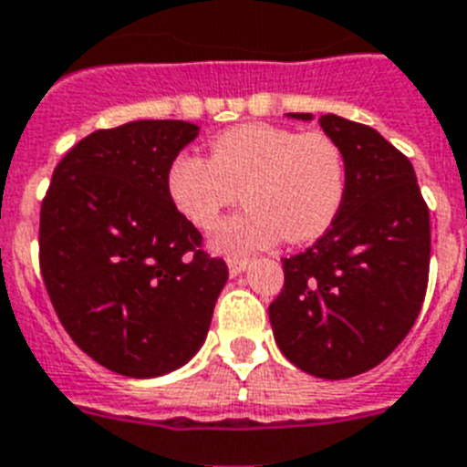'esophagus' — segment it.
I'll return each mask as SVG.
<instances>
[{
	"mask_svg": "<svg viewBox=\"0 0 467 467\" xmlns=\"http://www.w3.org/2000/svg\"><path fill=\"white\" fill-rule=\"evenodd\" d=\"M246 264H249V261H246V258H242V256H230V258H227V270H230V275H233V277L240 275L242 270L246 268Z\"/></svg>",
	"mask_w": 467,
	"mask_h": 467,
	"instance_id": "obj_1",
	"label": "esophagus"
}]
</instances>
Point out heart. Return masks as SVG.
<instances>
[{"instance_id": "heart-1", "label": "heart", "mask_w": 467, "mask_h": 467, "mask_svg": "<svg viewBox=\"0 0 467 467\" xmlns=\"http://www.w3.org/2000/svg\"><path fill=\"white\" fill-rule=\"evenodd\" d=\"M166 194L199 230H211L242 194L244 209L211 237V249L225 256L265 249L280 237L306 244L323 237L342 211L347 159L325 132L244 123L215 137L209 159L175 156L166 168Z\"/></svg>"}]
</instances>
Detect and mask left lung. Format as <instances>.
Instances as JSON below:
<instances>
[{
    "label": "left lung",
    "mask_w": 467,
    "mask_h": 467,
    "mask_svg": "<svg viewBox=\"0 0 467 467\" xmlns=\"http://www.w3.org/2000/svg\"><path fill=\"white\" fill-rule=\"evenodd\" d=\"M311 120V113H289ZM347 159L335 225L282 258L285 287L268 306L280 351L304 373L347 379L387 358L422 308L430 275V209L410 161L378 130L318 119Z\"/></svg>",
    "instance_id": "obj_1"
}]
</instances>
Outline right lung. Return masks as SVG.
<instances>
[{
  "label": "right lung",
  "instance_id": "obj_1",
  "mask_svg": "<svg viewBox=\"0 0 467 467\" xmlns=\"http://www.w3.org/2000/svg\"><path fill=\"white\" fill-rule=\"evenodd\" d=\"M199 128L132 120L97 130L54 168L40 211V270L58 320L99 366L159 378L206 339L223 258L173 209L166 168Z\"/></svg>",
  "mask_w": 467,
  "mask_h": 467
}]
</instances>
